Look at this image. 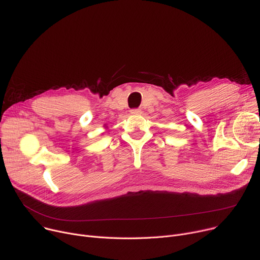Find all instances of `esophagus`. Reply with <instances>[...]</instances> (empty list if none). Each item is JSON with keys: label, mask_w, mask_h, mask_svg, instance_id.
<instances>
[{"label": "esophagus", "mask_w": 260, "mask_h": 260, "mask_svg": "<svg viewBox=\"0 0 260 260\" xmlns=\"http://www.w3.org/2000/svg\"><path fill=\"white\" fill-rule=\"evenodd\" d=\"M130 113H131V114H141V113H142V110H141V109H137V108L131 109V110H130Z\"/></svg>", "instance_id": "obj_1"}]
</instances>
